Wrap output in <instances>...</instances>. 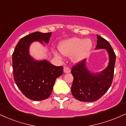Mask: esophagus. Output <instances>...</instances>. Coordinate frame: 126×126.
<instances>
[{"instance_id": "1", "label": "esophagus", "mask_w": 126, "mask_h": 126, "mask_svg": "<svg viewBox=\"0 0 126 126\" xmlns=\"http://www.w3.org/2000/svg\"><path fill=\"white\" fill-rule=\"evenodd\" d=\"M70 72V70L69 67H64V72L66 73H69Z\"/></svg>"}]
</instances>
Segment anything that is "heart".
<instances>
[{
    "instance_id": "heart-1",
    "label": "heart",
    "mask_w": 126,
    "mask_h": 126,
    "mask_svg": "<svg viewBox=\"0 0 126 126\" xmlns=\"http://www.w3.org/2000/svg\"><path fill=\"white\" fill-rule=\"evenodd\" d=\"M92 42L90 39H82L78 37H72L62 41L58 47L62 54L65 56L72 55L74 62H79L86 58L92 50ZM56 56L60 58V54L54 51Z\"/></svg>"
}]
</instances>
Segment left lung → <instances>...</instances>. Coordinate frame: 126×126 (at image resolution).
<instances>
[{"mask_svg":"<svg viewBox=\"0 0 126 126\" xmlns=\"http://www.w3.org/2000/svg\"><path fill=\"white\" fill-rule=\"evenodd\" d=\"M96 49H106L109 54L108 66L102 72L93 73L86 67V60L74 66L71 70L73 76L71 91L79 101L92 102L97 100L107 92L114 76L116 54L108 41L97 34Z\"/></svg>","mask_w":126,"mask_h":126,"instance_id":"8db88e82","label":"left lung"}]
</instances>
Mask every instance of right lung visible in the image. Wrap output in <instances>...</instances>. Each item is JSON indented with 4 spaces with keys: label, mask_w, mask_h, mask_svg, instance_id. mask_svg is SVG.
I'll return each mask as SVG.
<instances>
[{
    "label": "right lung",
    "mask_w": 126,
    "mask_h": 126,
    "mask_svg": "<svg viewBox=\"0 0 126 126\" xmlns=\"http://www.w3.org/2000/svg\"><path fill=\"white\" fill-rule=\"evenodd\" d=\"M51 32H36L19 41L12 55L14 80L22 93L30 100L41 101L50 96L54 84L63 75V67L56 66L46 60H35L29 54L33 42L48 43Z\"/></svg>",
    "instance_id": "right-lung-1"
}]
</instances>
